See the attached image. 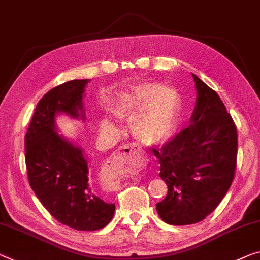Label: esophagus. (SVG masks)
Wrapping results in <instances>:
<instances>
[{
    "label": "esophagus",
    "mask_w": 260,
    "mask_h": 260,
    "mask_svg": "<svg viewBox=\"0 0 260 260\" xmlns=\"http://www.w3.org/2000/svg\"><path fill=\"white\" fill-rule=\"evenodd\" d=\"M127 158H135L138 159V160L143 159V155L139 152L138 147L134 145V144H126V145L119 147L118 151H116V152L108 159L106 165L103 166V174H105V177L108 180L111 179L113 171L116 170V167L121 165L122 162L126 161Z\"/></svg>",
    "instance_id": "obj_1"
}]
</instances>
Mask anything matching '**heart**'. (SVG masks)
<instances>
[{
  "label": "heart",
  "mask_w": 260,
  "mask_h": 260,
  "mask_svg": "<svg viewBox=\"0 0 260 260\" xmlns=\"http://www.w3.org/2000/svg\"><path fill=\"white\" fill-rule=\"evenodd\" d=\"M116 117L135 119L133 131L137 141L146 146H159L173 137L178 113V98L169 87L143 85L113 109ZM103 133H115L108 119L100 122Z\"/></svg>",
  "instance_id": "obj_1"
}]
</instances>
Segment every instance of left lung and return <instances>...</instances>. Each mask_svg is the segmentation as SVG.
<instances>
[{
  "instance_id": "obj_1",
  "label": "left lung",
  "mask_w": 260,
  "mask_h": 260,
  "mask_svg": "<svg viewBox=\"0 0 260 260\" xmlns=\"http://www.w3.org/2000/svg\"><path fill=\"white\" fill-rule=\"evenodd\" d=\"M197 101L189 126L153 154L160 162L166 198L157 203L164 222L194 224L216 209L234 180L237 130L217 93L191 73Z\"/></svg>"
}]
</instances>
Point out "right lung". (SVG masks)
I'll list each match as a JSON object with an SVG mask.
<instances>
[{"instance_id": "1", "label": "right lung", "mask_w": 260, "mask_h": 260, "mask_svg": "<svg viewBox=\"0 0 260 260\" xmlns=\"http://www.w3.org/2000/svg\"><path fill=\"white\" fill-rule=\"evenodd\" d=\"M89 79L71 80L44 95L25 135V162L31 188L46 210L63 225L94 231L115 213L91 190L82 147L59 134L55 119L66 115L86 121L83 99Z\"/></svg>"}]
</instances>
